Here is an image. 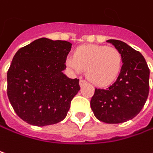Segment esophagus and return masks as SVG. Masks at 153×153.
Returning a JSON list of instances; mask_svg holds the SVG:
<instances>
[{
	"mask_svg": "<svg viewBox=\"0 0 153 153\" xmlns=\"http://www.w3.org/2000/svg\"><path fill=\"white\" fill-rule=\"evenodd\" d=\"M85 83H87V82H86L85 80H82V79H81V80H80V82H79L80 86H82V85H83V84H85Z\"/></svg>",
	"mask_w": 153,
	"mask_h": 153,
	"instance_id": "obj_1",
	"label": "esophagus"
}]
</instances>
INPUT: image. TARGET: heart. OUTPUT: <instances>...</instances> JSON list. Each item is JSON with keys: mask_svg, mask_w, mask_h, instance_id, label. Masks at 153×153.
Wrapping results in <instances>:
<instances>
[{"mask_svg": "<svg viewBox=\"0 0 153 153\" xmlns=\"http://www.w3.org/2000/svg\"><path fill=\"white\" fill-rule=\"evenodd\" d=\"M66 64L76 73L87 70L88 79L97 86H107L118 76L123 64L121 53L114 47L83 45L68 56Z\"/></svg>", "mask_w": 153, "mask_h": 153, "instance_id": "1", "label": "heart"}]
</instances>
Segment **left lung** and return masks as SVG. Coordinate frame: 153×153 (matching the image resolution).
<instances>
[{
    "instance_id": "obj_1",
    "label": "left lung",
    "mask_w": 153,
    "mask_h": 153,
    "mask_svg": "<svg viewBox=\"0 0 153 153\" xmlns=\"http://www.w3.org/2000/svg\"><path fill=\"white\" fill-rule=\"evenodd\" d=\"M107 42L121 53L122 69L112 85L95 90L91 107L98 120L119 124L132 119L144 107L149 94L150 71L140 52L119 40Z\"/></svg>"
}]
</instances>
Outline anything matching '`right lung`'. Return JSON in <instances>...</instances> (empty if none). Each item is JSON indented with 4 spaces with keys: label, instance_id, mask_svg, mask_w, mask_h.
Segmentation results:
<instances>
[{
    "label": "right lung",
    "instance_id": "right-lung-1",
    "mask_svg": "<svg viewBox=\"0 0 153 153\" xmlns=\"http://www.w3.org/2000/svg\"><path fill=\"white\" fill-rule=\"evenodd\" d=\"M71 45L43 37L16 53L7 74V97L16 113L27 124L49 126L66 117L80 90L79 79L62 72Z\"/></svg>",
    "mask_w": 153,
    "mask_h": 153
}]
</instances>
